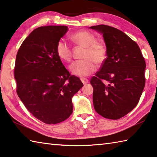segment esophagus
<instances>
[{"label": "esophagus", "mask_w": 157, "mask_h": 157, "mask_svg": "<svg viewBox=\"0 0 157 157\" xmlns=\"http://www.w3.org/2000/svg\"><path fill=\"white\" fill-rule=\"evenodd\" d=\"M81 82H82V83H83L84 85H85V84H87V82H89V80L87 79V78H81Z\"/></svg>", "instance_id": "34e87169"}]
</instances>
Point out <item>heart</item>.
Masks as SVG:
<instances>
[{
  "label": "heart",
  "instance_id": "obj_1",
  "mask_svg": "<svg viewBox=\"0 0 157 157\" xmlns=\"http://www.w3.org/2000/svg\"><path fill=\"white\" fill-rule=\"evenodd\" d=\"M71 38L78 46L85 48L82 58L70 65V70L73 75L87 76L96 69V64L101 65L107 57V49L105 44L96 42L95 36L85 31H80L72 35ZM56 52L61 60L69 62L72 59V51L70 44L66 40L61 39L56 46Z\"/></svg>",
  "mask_w": 157,
  "mask_h": 157
}]
</instances>
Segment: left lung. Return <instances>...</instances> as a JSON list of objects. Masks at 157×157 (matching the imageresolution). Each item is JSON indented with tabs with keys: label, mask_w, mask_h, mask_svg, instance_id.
<instances>
[{
	"label": "left lung",
	"mask_w": 157,
	"mask_h": 157,
	"mask_svg": "<svg viewBox=\"0 0 157 157\" xmlns=\"http://www.w3.org/2000/svg\"><path fill=\"white\" fill-rule=\"evenodd\" d=\"M90 28L102 33L107 49L106 61L90 80L94 109L102 117L118 120L139 102L146 62L137 44L122 31L104 25Z\"/></svg>",
	"instance_id": "8db88e82"
}]
</instances>
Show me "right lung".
<instances>
[{
  "instance_id": "add662e5",
  "label": "right lung",
  "mask_w": 157,
  "mask_h": 157,
  "mask_svg": "<svg viewBox=\"0 0 157 157\" xmlns=\"http://www.w3.org/2000/svg\"><path fill=\"white\" fill-rule=\"evenodd\" d=\"M66 26H40L24 40L16 55V92L29 111L42 122L55 124L72 114V98L83 84L71 75L56 52Z\"/></svg>"
}]
</instances>
